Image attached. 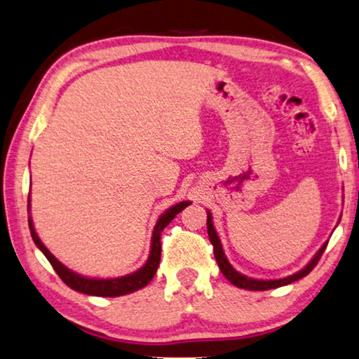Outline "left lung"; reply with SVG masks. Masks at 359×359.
Returning a JSON list of instances; mask_svg holds the SVG:
<instances>
[{
    "mask_svg": "<svg viewBox=\"0 0 359 359\" xmlns=\"http://www.w3.org/2000/svg\"><path fill=\"white\" fill-rule=\"evenodd\" d=\"M208 235H209V241L212 243V248H214V257L217 260L219 264V269L220 271L224 273V276L229 280L231 284H235L236 287H241V289H248V291H269V289H275V287H281V286H286V284H291L294 281L300 280V278H304L309 275V273L315 269L318 262H320L321 255L324 252V249H326L327 243L323 244V248L318 251V254L315 257L311 259V262L309 265L305 266L304 270H300L297 273H294L292 276H287V278H283V280H270V281H264V280H252V278H248L241 275V273H238L233 266L229 264V260H226L225 254H224V249H222V244L220 240L217 236V233L214 230V225H212V217H210V212H208Z\"/></svg>",
    "mask_w": 359,
    "mask_h": 359,
    "instance_id": "left-lung-1",
    "label": "left lung"
}]
</instances>
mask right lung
Masks as SVG:
<instances>
[{"label": "right lung", "instance_id": "right-lung-1", "mask_svg": "<svg viewBox=\"0 0 359 359\" xmlns=\"http://www.w3.org/2000/svg\"><path fill=\"white\" fill-rule=\"evenodd\" d=\"M28 201H30V198H28ZM189 204H190L189 201H182L179 204H175V206L168 209L166 212L159 217V220L155 225V230H153L150 257L140 270L130 273V275L121 276V278H111V280H95V278H84V276L76 275V273H73L72 270H68L65 265H62L60 262L48 251V248L44 246L41 240H39L35 229H33L30 217H28V226H30L32 238H33V241H35L36 246L39 248V251L46 255L49 264L53 265V269L55 270L57 275L60 276V280L64 281L68 287L75 289V291H78V292L88 294V295H99V297H116V295H124V294L137 291V289L145 287L147 284L153 280V276H155L156 269L159 265V260H161V233L169 225V222L172 220L182 209H185L187 206H189ZM28 208H30V204H28Z\"/></svg>", "mask_w": 359, "mask_h": 359}]
</instances>
